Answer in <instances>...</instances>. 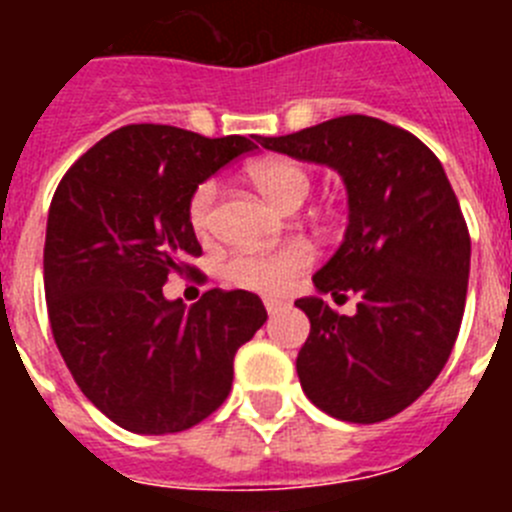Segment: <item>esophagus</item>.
Returning <instances> with one entry per match:
<instances>
[{"instance_id":"1","label":"esophagus","mask_w":512,"mask_h":512,"mask_svg":"<svg viewBox=\"0 0 512 512\" xmlns=\"http://www.w3.org/2000/svg\"><path fill=\"white\" fill-rule=\"evenodd\" d=\"M264 307H266V312H269V315H277V312H282L284 307H287V302H282V300H264Z\"/></svg>"}]
</instances>
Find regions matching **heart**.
Instances as JSON below:
<instances>
[{"mask_svg":"<svg viewBox=\"0 0 512 512\" xmlns=\"http://www.w3.org/2000/svg\"><path fill=\"white\" fill-rule=\"evenodd\" d=\"M248 182L264 194L279 210H297L312 192V174L295 158H261L246 169ZM217 184L205 182L189 200V225L200 238L212 230ZM312 264V248L307 243H289L277 251L238 253L225 264V279L233 287L259 292V295H282L292 287L302 271Z\"/></svg>","mask_w":512,"mask_h":512,"instance_id":"b5f03b06","label":"heart"}]
</instances>
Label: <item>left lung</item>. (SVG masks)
Instances as JSON below:
<instances>
[{"label": "left lung", "mask_w": 512, "mask_h": 512, "mask_svg": "<svg viewBox=\"0 0 512 512\" xmlns=\"http://www.w3.org/2000/svg\"><path fill=\"white\" fill-rule=\"evenodd\" d=\"M259 143L330 166L348 194L341 246L312 277L318 295L295 302L310 318L302 390L338 420L392 418L441 374L467 302L472 241L446 171L413 133L366 115ZM328 291H356L355 315L330 311Z\"/></svg>", "instance_id": "1"}]
</instances>
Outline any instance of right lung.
<instances>
[{"instance_id":"right-lung-1","label":"right lung","mask_w":512,"mask_h":512,"mask_svg":"<svg viewBox=\"0 0 512 512\" xmlns=\"http://www.w3.org/2000/svg\"><path fill=\"white\" fill-rule=\"evenodd\" d=\"M243 135L205 138L171 125H125L66 171L48 210V318L81 392L125 431H187L225 402L233 359L266 323L246 289H210L187 310L169 274L202 246L189 200L233 158Z\"/></svg>"}]
</instances>
